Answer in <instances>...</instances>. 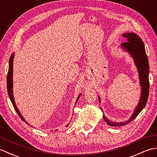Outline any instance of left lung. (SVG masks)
Here are the masks:
<instances>
[{"instance_id":"obj_1","label":"left lung","mask_w":157,"mask_h":157,"mask_svg":"<svg viewBox=\"0 0 157 157\" xmlns=\"http://www.w3.org/2000/svg\"><path fill=\"white\" fill-rule=\"evenodd\" d=\"M122 36L123 37L127 39V42L122 43L120 46L123 49V51L128 52L134 59L139 74L140 84L141 86V94L138 105L136 106L132 115L130 117L128 121L123 122L111 121L106 118L103 113V119L109 125L112 127L122 126L133 121L145 107L149 94V63L146 53L144 42L142 40V39L134 32L124 33ZM98 100L101 102L99 96ZM101 109L103 112L101 107Z\"/></svg>"}]
</instances>
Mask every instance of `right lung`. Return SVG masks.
I'll return each mask as SVG.
<instances>
[{
  "label": "right lung",
  "instance_id": "1",
  "mask_svg": "<svg viewBox=\"0 0 157 157\" xmlns=\"http://www.w3.org/2000/svg\"><path fill=\"white\" fill-rule=\"evenodd\" d=\"M14 56H15V52H13V54L10 56V59H9V71H8V74H7V78H6V85H7V92H8V94L9 96V98L11 100V101L12 102V104L13 105V107L15 108L16 112L17 113V114L19 115V116L20 117V118H21L23 121H25L27 124L29 125V123L25 121V119L23 117V116L21 115V113L19 111V109L17 108V106L16 104H15V99H14V96H13V59H14ZM82 94H79V96H78V98L76 100V102L78 101V99L80 97ZM69 125V124L67 125L66 126L67 127Z\"/></svg>",
  "mask_w": 157,
  "mask_h": 157
}]
</instances>
